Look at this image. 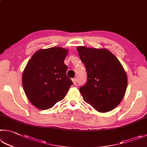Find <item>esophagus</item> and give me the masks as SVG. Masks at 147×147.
I'll return each instance as SVG.
<instances>
[{
  "instance_id": "34e87169",
  "label": "esophagus",
  "mask_w": 147,
  "mask_h": 147,
  "mask_svg": "<svg viewBox=\"0 0 147 147\" xmlns=\"http://www.w3.org/2000/svg\"><path fill=\"white\" fill-rule=\"evenodd\" d=\"M72 80H73V82L74 85H76V84L77 80H76V78H73V79H72Z\"/></svg>"
}]
</instances>
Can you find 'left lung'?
I'll return each instance as SVG.
<instances>
[{"mask_svg":"<svg viewBox=\"0 0 147 147\" xmlns=\"http://www.w3.org/2000/svg\"><path fill=\"white\" fill-rule=\"evenodd\" d=\"M86 69L87 82L80 87L83 99L100 113L112 111L121 102L127 76L121 63L105 49L77 47Z\"/></svg>","mask_w":147,"mask_h":147,"instance_id":"obj_1","label":"left lung"}]
</instances>
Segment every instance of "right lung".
Segmentation results:
<instances>
[{
    "label": "right lung",
    "mask_w": 147,
    "mask_h": 147,
    "mask_svg": "<svg viewBox=\"0 0 147 147\" xmlns=\"http://www.w3.org/2000/svg\"><path fill=\"white\" fill-rule=\"evenodd\" d=\"M68 51L60 47L40 49L32 56L22 74L24 90L36 107L47 110L63 100L73 84L63 62Z\"/></svg>",
    "instance_id": "right-lung-1"
}]
</instances>
